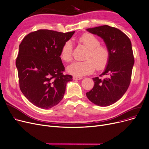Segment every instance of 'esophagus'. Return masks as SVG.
I'll list each match as a JSON object with an SVG mask.
<instances>
[{
	"label": "esophagus",
	"mask_w": 149,
	"mask_h": 149,
	"mask_svg": "<svg viewBox=\"0 0 149 149\" xmlns=\"http://www.w3.org/2000/svg\"><path fill=\"white\" fill-rule=\"evenodd\" d=\"M81 79H82V77H75V76L73 77V80H81Z\"/></svg>",
	"instance_id": "34e87169"
}]
</instances>
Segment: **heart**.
<instances>
[{"label": "heart", "mask_w": 149, "mask_h": 149, "mask_svg": "<svg viewBox=\"0 0 149 149\" xmlns=\"http://www.w3.org/2000/svg\"><path fill=\"white\" fill-rule=\"evenodd\" d=\"M79 41L88 49L85 61L75 62L69 65L68 72L76 76H83L91 74L96 68L100 70L105 68L109 58V52L107 47L100 45L99 39L89 33L83 34ZM61 59L65 62L72 60V44L70 41L64 43L60 51Z\"/></svg>", "instance_id": "b5f03b06"}]
</instances>
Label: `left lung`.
Instances as JSON below:
<instances>
[{
	"mask_svg": "<svg viewBox=\"0 0 149 149\" xmlns=\"http://www.w3.org/2000/svg\"><path fill=\"white\" fill-rule=\"evenodd\" d=\"M86 30L102 38L109 52L105 70L93 79L94 86L86 96L98 106L111 105L122 97L130 85L134 63L132 43L120 30L107 25Z\"/></svg>",
	"mask_w": 149,
	"mask_h": 149,
	"instance_id": "8db88e82",
	"label": "left lung"
}]
</instances>
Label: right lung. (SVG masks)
<instances>
[{
    "instance_id": "add662e5",
    "label": "right lung",
    "mask_w": 149,
    "mask_h": 149,
    "mask_svg": "<svg viewBox=\"0 0 149 149\" xmlns=\"http://www.w3.org/2000/svg\"><path fill=\"white\" fill-rule=\"evenodd\" d=\"M75 31L62 33L39 30L25 36L19 45L16 61L19 87L34 105L49 109L63 99L72 76L64 75L60 58L64 43Z\"/></svg>"
}]
</instances>
